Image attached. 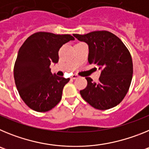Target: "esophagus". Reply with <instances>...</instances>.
<instances>
[{"mask_svg":"<svg viewBox=\"0 0 149 149\" xmlns=\"http://www.w3.org/2000/svg\"><path fill=\"white\" fill-rule=\"evenodd\" d=\"M77 77H78V75H77V74H73V75L72 76V77H71V78L74 79H74H77Z\"/></svg>","mask_w":149,"mask_h":149,"instance_id":"1","label":"esophagus"}]
</instances>
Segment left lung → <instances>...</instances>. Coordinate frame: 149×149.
<instances>
[{
    "instance_id": "obj_1",
    "label": "left lung",
    "mask_w": 149,
    "mask_h": 149,
    "mask_svg": "<svg viewBox=\"0 0 149 149\" xmlns=\"http://www.w3.org/2000/svg\"><path fill=\"white\" fill-rule=\"evenodd\" d=\"M74 36L88 45L89 64H95L101 71L98 82L86 77L87 86L80 91L82 98L98 110L114 107L123 100L131 85V54L122 40L109 31H93Z\"/></svg>"
}]
</instances>
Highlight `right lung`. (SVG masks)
<instances>
[{"instance_id": "obj_1", "label": "right lung", "mask_w": 149, "mask_h": 149, "mask_svg": "<svg viewBox=\"0 0 149 149\" xmlns=\"http://www.w3.org/2000/svg\"><path fill=\"white\" fill-rule=\"evenodd\" d=\"M74 38L38 32L29 36L18 51L14 65V78L18 93L30 109L47 112L60 101L69 78L52 74L51 63H58L62 45Z\"/></svg>"}]
</instances>
